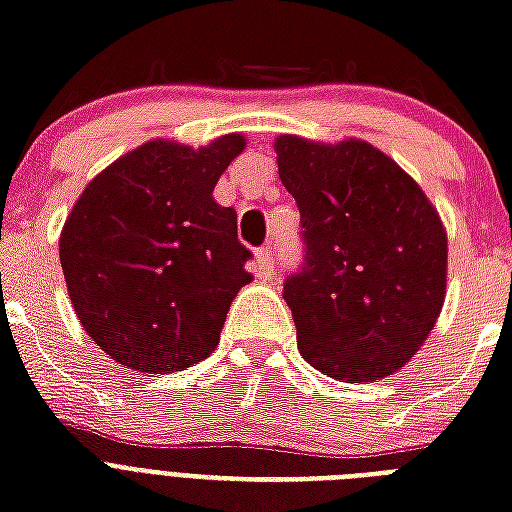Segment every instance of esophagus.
Returning a JSON list of instances; mask_svg holds the SVG:
<instances>
[{
	"mask_svg": "<svg viewBox=\"0 0 512 512\" xmlns=\"http://www.w3.org/2000/svg\"><path fill=\"white\" fill-rule=\"evenodd\" d=\"M255 257H257V273H260L263 279H268V276H271V273H273V252H271V247H260L255 252Z\"/></svg>",
	"mask_w": 512,
	"mask_h": 512,
	"instance_id": "34e87169",
	"label": "esophagus"
}]
</instances>
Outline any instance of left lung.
Here are the masks:
<instances>
[{"mask_svg": "<svg viewBox=\"0 0 512 512\" xmlns=\"http://www.w3.org/2000/svg\"><path fill=\"white\" fill-rule=\"evenodd\" d=\"M276 156L303 225V265L284 279L297 348L335 380L396 372L444 305L438 212L412 177L364 140L324 146L281 135Z\"/></svg>", "mask_w": 512, "mask_h": 512, "instance_id": "obj_1", "label": "left lung"}]
</instances>
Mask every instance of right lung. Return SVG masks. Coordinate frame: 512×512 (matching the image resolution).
<instances>
[{"label": "right lung", "instance_id": "right-lung-1", "mask_svg": "<svg viewBox=\"0 0 512 512\" xmlns=\"http://www.w3.org/2000/svg\"><path fill=\"white\" fill-rule=\"evenodd\" d=\"M241 151V135L199 151L151 140L100 172L71 209L60 233L68 297L119 364L180 372L220 342L233 297L252 281L236 212L212 199Z\"/></svg>", "mask_w": 512, "mask_h": 512}]
</instances>
